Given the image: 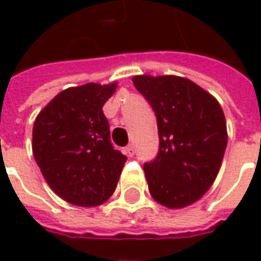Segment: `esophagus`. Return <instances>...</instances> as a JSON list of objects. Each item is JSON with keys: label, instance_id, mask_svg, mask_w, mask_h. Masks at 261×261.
<instances>
[{"label": "esophagus", "instance_id": "1", "mask_svg": "<svg viewBox=\"0 0 261 261\" xmlns=\"http://www.w3.org/2000/svg\"><path fill=\"white\" fill-rule=\"evenodd\" d=\"M125 153H127L130 158H133V156H134V153H136V149H134L133 145H127V147H125Z\"/></svg>", "mask_w": 261, "mask_h": 261}]
</instances>
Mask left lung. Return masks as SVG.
<instances>
[{
  "label": "left lung",
  "mask_w": 261,
  "mask_h": 261,
  "mask_svg": "<svg viewBox=\"0 0 261 261\" xmlns=\"http://www.w3.org/2000/svg\"><path fill=\"white\" fill-rule=\"evenodd\" d=\"M133 82L158 123L159 152L144 165L149 193L165 207H187L213 186L222 164L228 142L222 108L183 76L136 75Z\"/></svg>",
  "instance_id": "obj_1"
}]
</instances>
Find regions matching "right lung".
<instances>
[{"label": "right lung", "instance_id": "obj_1", "mask_svg": "<svg viewBox=\"0 0 261 261\" xmlns=\"http://www.w3.org/2000/svg\"><path fill=\"white\" fill-rule=\"evenodd\" d=\"M117 82L61 91L37 114L32 149L43 177L69 204L96 207L116 190L127 156L114 149L103 105Z\"/></svg>", "mask_w": 261, "mask_h": 261}]
</instances>
